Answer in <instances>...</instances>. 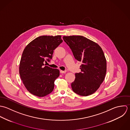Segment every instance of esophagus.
I'll use <instances>...</instances> for the list:
<instances>
[{
	"label": "esophagus",
	"mask_w": 130,
	"mask_h": 130,
	"mask_svg": "<svg viewBox=\"0 0 130 130\" xmlns=\"http://www.w3.org/2000/svg\"><path fill=\"white\" fill-rule=\"evenodd\" d=\"M66 72V71H63V70H60V73L63 74V73H65Z\"/></svg>",
	"instance_id": "obj_1"
}]
</instances>
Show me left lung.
<instances>
[{
  "label": "left lung",
  "mask_w": 130,
  "mask_h": 130,
  "mask_svg": "<svg viewBox=\"0 0 130 130\" xmlns=\"http://www.w3.org/2000/svg\"><path fill=\"white\" fill-rule=\"evenodd\" d=\"M75 58L81 62V72L76 73L71 83L73 91L81 96L94 93L104 81L106 61L102 48L94 42L81 36H63Z\"/></svg>",
  "instance_id": "1"
}]
</instances>
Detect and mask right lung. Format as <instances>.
<instances>
[{
    "mask_svg": "<svg viewBox=\"0 0 130 130\" xmlns=\"http://www.w3.org/2000/svg\"><path fill=\"white\" fill-rule=\"evenodd\" d=\"M61 36H42L25 47L21 57L19 73L23 84L31 94L44 97L52 92L54 81L60 75L57 69L44 66L52 59L54 50L61 43Z\"/></svg>",
    "mask_w": 130,
    "mask_h": 130,
    "instance_id": "obj_1",
    "label": "right lung"
}]
</instances>
